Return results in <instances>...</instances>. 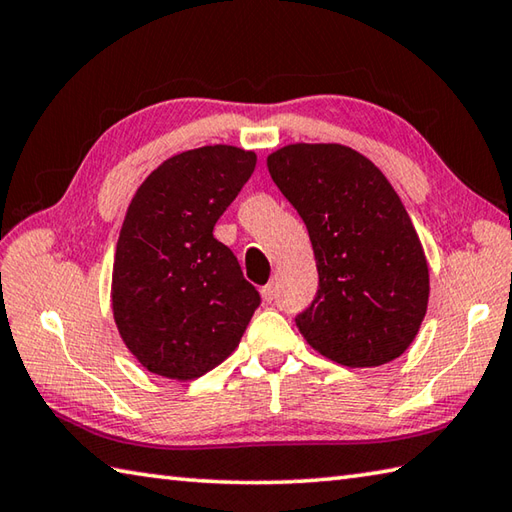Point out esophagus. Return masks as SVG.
<instances>
[{
  "mask_svg": "<svg viewBox=\"0 0 512 512\" xmlns=\"http://www.w3.org/2000/svg\"><path fill=\"white\" fill-rule=\"evenodd\" d=\"M262 297H264V302H273V299H275V284L273 282L262 288Z\"/></svg>",
  "mask_w": 512,
  "mask_h": 512,
  "instance_id": "34e87169",
  "label": "esophagus"
}]
</instances>
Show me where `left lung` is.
I'll list each match as a JSON object with an SVG mask.
<instances>
[{
  "mask_svg": "<svg viewBox=\"0 0 512 512\" xmlns=\"http://www.w3.org/2000/svg\"><path fill=\"white\" fill-rule=\"evenodd\" d=\"M268 173L304 219L319 286L295 317L317 353L350 368L393 362L428 306V266L402 199L370 159L342 144H290Z\"/></svg>",
  "mask_w": 512,
  "mask_h": 512,
  "instance_id": "8db88e82",
  "label": "left lung"
}]
</instances>
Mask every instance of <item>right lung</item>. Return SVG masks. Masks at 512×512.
<instances>
[{"instance_id": "1", "label": "right lung", "mask_w": 512, "mask_h": 512, "mask_svg": "<svg viewBox=\"0 0 512 512\" xmlns=\"http://www.w3.org/2000/svg\"><path fill=\"white\" fill-rule=\"evenodd\" d=\"M235 146L186 150L137 188L119 233L113 313L124 344L150 373L195 379L237 348L262 304L213 228L253 175Z\"/></svg>"}]
</instances>
